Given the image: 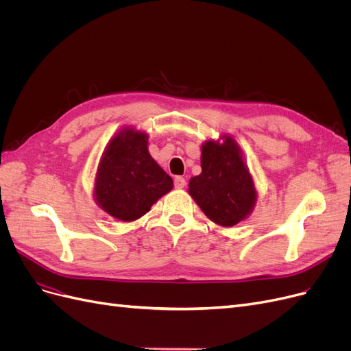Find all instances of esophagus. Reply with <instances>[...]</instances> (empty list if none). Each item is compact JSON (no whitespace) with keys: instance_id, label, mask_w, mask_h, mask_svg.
Here are the masks:
<instances>
[{"instance_id":"1","label":"esophagus","mask_w":351,"mask_h":351,"mask_svg":"<svg viewBox=\"0 0 351 351\" xmlns=\"http://www.w3.org/2000/svg\"><path fill=\"white\" fill-rule=\"evenodd\" d=\"M186 184L187 183H186V178L184 177H180L178 176V177L174 178V187L176 189H183V187H186Z\"/></svg>"}]
</instances>
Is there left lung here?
<instances>
[{"instance_id": "left-lung-1", "label": "left lung", "mask_w": 351, "mask_h": 351, "mask_svg": "<svg viewBox=\"0 0 351 351\" xmlns=\"http://www.w3.org/2000/svg\"><path fill=\"white\" fill-rule=\"evenodd\" d=\"M202 173L190 180L192 195L205 215L219 226L231 227L246 218L256 200L253 180L234 141L206 142L202 146Z\"/></svg>"}]
</instances>
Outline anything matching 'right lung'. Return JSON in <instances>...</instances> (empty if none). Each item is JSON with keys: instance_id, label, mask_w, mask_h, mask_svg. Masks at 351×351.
<instances>
[{"instance_id": "add662e5", "label": "right lung", "mask_w": 351, "mask_h": 351, "mask_svg": "<svg viewBox=\"0 0 351 351\" xmlns=\"http://www.w3.org/2000/svg\"><path fill=\"white\" fill-rule=\"evenodd\" d=\"M171 189L173 178L147 152L145 133L123 130L114 137L95 183V196L105 212L117 219L134 221Z\"/></svg>"}]
</instances>
